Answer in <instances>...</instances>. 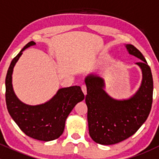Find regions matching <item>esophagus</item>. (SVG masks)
Returning <instances> with one entry per match:
<instances>
[{
  "mask_svg": "<svg viewBox=\"0 0 159 159\" xmlns=\"http://www.w3.org/2000/svg\"><path fill=\"white\" fill-rule=\"evenodd\" d=\"M81 90H82L84 95H86V94H87V88H86L85 84H82V85H81Z\"/></svg>",
  "mask_w": 159,
  "mask_h": 159,
  "instance_id": "esophagus-1",
  "label": "esophagus"
}]
</instances>
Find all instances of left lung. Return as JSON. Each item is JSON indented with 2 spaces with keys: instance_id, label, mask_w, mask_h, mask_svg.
<instances>
[{
  "instance_id": "1",
  "label": "left lung",
  "mask_w": 159,
  "mask_h": 159,
  "mask_svg": "<svg viewBox=\"0 0 159 159\" xmlns=\"http://www.w3.org/2000/svg\"><path fill=\"white\" fill-rule=\"evenodd\" d=\"M130 54L138 57L142 71V81L137 92L127 100H116L105 91L104 80L90 75L85 78L89 134L96 143L114 145L134 134L146 121L153 96L152 71L142 53L132 44H126Z\"/></svg>"
}]
</instances>
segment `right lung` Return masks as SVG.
I'll return each instance as SVG.
<instances>
[{"label":"right lung","mask_w":159,"mask_h":159,"mask_svg":"<svg viewBox=\"0 0 159 159\" xmlns=\"http://www.w3.org/2000/svg\"><path fill=\"white\" fill-rule=\"evenodd\" d=\"M34 44V41L28 43L11 61L5 80L6 104L11 118L26 135L49 142L61 135L68 115L84 98V94L79 86H71L59 89L51 100L42 105L33 106L20 102L13 90V69L22 51Z\"/></svg>","instance_id":"right-lung-1"}]
</instances>
